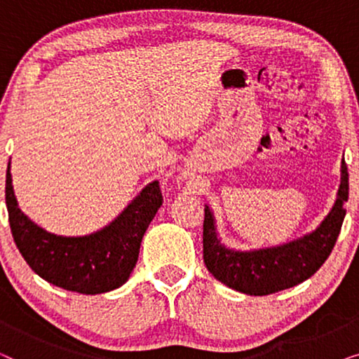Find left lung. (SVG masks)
Here are the masks:
<instances>
[{
    "mask_svg": "<svg viewBox=\"0 0 359 359\" xmlns=\"http://www.w3.org/2000/svg\"><path fill=\"white\" fill-rule=\"evenodd\" d=\"M348 201V168L341 160V181L337 201L320 225L311 233L276 247L233 250L222 243L212 209L204 205V263L209 273L235 291L248 296L294 287L316 274L330 257L341 230Z\"/></svg>",
    "mask_w": 359,
    "mask_h": 359,
    "instance_id": "left-lung-1",
    "label": "left lung"
}]
</instances>
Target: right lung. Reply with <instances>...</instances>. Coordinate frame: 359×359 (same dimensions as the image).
Returning a JSON list of instances; mask_svg holds the SVG:
<instances>
[{"instance_id":"obj_1","label":"right lung","mask_w":359,"mask_h":359,"mask_svg":"<svg viewBox=\"0 0 359 359\" xmlns=\"http://www.w3.org/2000/svg\"><path fill=\"white\" fill-rule=\"evenodd\" d=\"M9 163V225L16 247L32 271L53 286L91 296L121 287L135 268L142 238L163 201L158 181L147 184L106 227L81 237H63L39 227L19 209Z\"/></svg>"}]
</instances>
